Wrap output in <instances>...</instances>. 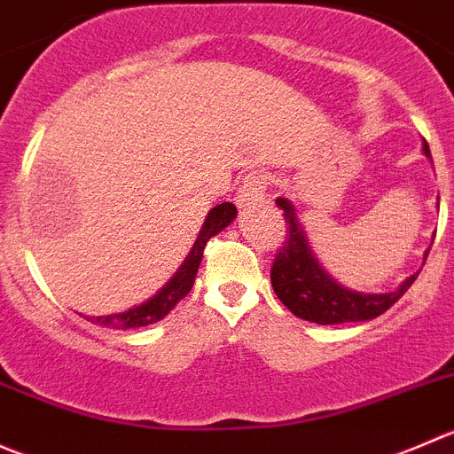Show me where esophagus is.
Returning a JSON list of instances; mask_svg holds the SVG:
<instances>
[{"label": "esophagus", "mask_w": 454, "mask_h": 454, "mask_svg": "<svg viewBox=\"0 0 454 454\" xmlns=\"http://www.w3.org/2000/svg\"><path fill=\"white\" fill-rule=\"evenodd\" d=\"M264 192H267V176L262 172H249L238 185L236 205L242 209L251 207V205L264 200Z\"/></svg>", "instance_id": "esophagus-1"}]
</instances>
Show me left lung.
Instances as JSON below:
<instances>
[{"label": "left lung", "instance_id": "1", "mask_svg": "<svg viewBox=\"0 0 454 454\" xmlns=\"http://www.w3.org/2000/svg\"><path fill=\"white\" fill-rule=\"evenodd\" d=\"M424 152L430 156L428 143H424ZM276 205L282 209L286 231L271 262V286L294 316L316 325L373 320L388 311L415 282L417 273L393 294H357L344 289L313 258L294 205L286 199H278Z\"/></svg>", "mask_w": 454, "mask_h": 454}]
</instances>
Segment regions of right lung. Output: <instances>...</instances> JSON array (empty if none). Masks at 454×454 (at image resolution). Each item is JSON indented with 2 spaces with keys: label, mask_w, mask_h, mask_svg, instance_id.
Returning a JSON list of instances; mask_svg holds the SVG:
<instances>
[{
  "label": "right lung",
  "mask_w": 454,
  "mask_h": 454,
  "mask_svg": "<svg viewBox=\"0 0 454 454\" xmlns=\"http://www.w3.org/2000/svg\"><path fill=\"white\" fill-rule=\"evenodd\" d=\"M236 218V205L231 203H221L209 212L207 221H205L203 229L199 233V240L192 247L190 255L183 262V267L178 269L176 276L163 286V291L154 295L152 300H147L145 304L137 309H129L125 313H114V316H98V317H88L90 322H97V325L112 326V329H138V326L154 325V322L163 320L183 298L192 291L196 280V273H199L200 260H203L205 245L209 242V238L216 236L218 231H223L229 223Z\"/></svg>",
  "instance_id": "right-lung-1"
}]
</instances>
